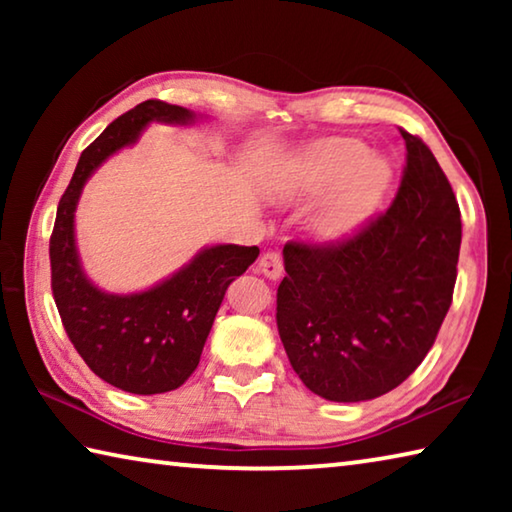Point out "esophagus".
<instances>
[{
  "mask_svg": "<svg viewBox=\"0 0 512 512\" xmlns=\"http://www.w3.org/2000/svg\"><path fill=\"white\" fill-rule=\"evenodd\" d=\"M259 271H262L264 277L268 280H277L284 273V264H282V255L277 250H268L262 257H259Z\"/></svg>",
  "mask_w": 512,
  "mask_h": 512,
  "instance_id": "34e87169",
  "label": "esophagus"
}]
</instances>
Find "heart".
Segmentation results:
<instances>
[{
	"mask_svg": "<svg viewBox=\"0 0 512 512\" xmlns=\"http://www.w3.org/2000/svg\"><path fill=\"white\" fill-rule=\"evenodd\" d=\"M393 171L386 160L368 155V146L350 137H329L309 146L296 169L284 180L287 201H329L316 216L323 239H345L357 232L384 198Z\"/></svg>",
	"mask_w": 512,
	"mask_h": 512,
	"instance_id": "b5f03b06",
	"label": "heart"
}]
</instances>
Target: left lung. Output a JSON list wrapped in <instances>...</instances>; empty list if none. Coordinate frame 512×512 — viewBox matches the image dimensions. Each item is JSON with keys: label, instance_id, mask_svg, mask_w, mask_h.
<instances>
[{"label": "left lung", "instance_id": "8db88e82", "mask_svg": "<svg viewBox=\"0 0 512 512\" xmlns=\"http://www.w3.org/2000/svg\"><path fill=\"white\" fill-rule=\"evenodd\" d=\"M384 214L336 244L284 246L277 332L296 375L329 402L393 391L427 357L452 305L461 210L420 137Z\"/></svg>", "mask_w": 512, "mask_h": 512}]
</instances>
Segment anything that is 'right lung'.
I'll use <instances>...</instances> for the list:
<instances>
[{"mask_svg":"<svg viewBox=\"0 0 512 512\" xmlns=\"http://www.w3.org/2000/svg\"><path fill=\"white\" fill-rule=\"evenodd\" d=\"M196 115L183 106L149 99L124 112L81 153L58 203L49 241L51 291L76 352L94 375L135 395L176 391L201 361L230 282L246 273L257 246L219 244L203 248L192 262L155 287L119 296L106 293L83 273L74 237V212L85 180L103 160L137 137L151 121L185 126Z\"/></svg>","mask_w":512,"mask_h":512,"instance_id":"obj_1","label":"right lung"}]
</instances>
